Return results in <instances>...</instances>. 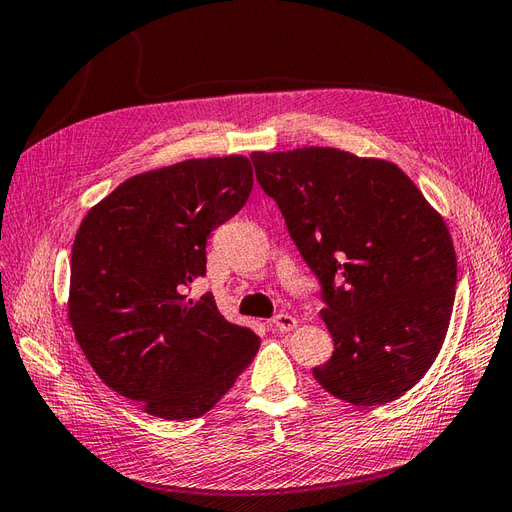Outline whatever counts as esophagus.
Listing matches in <instances>:
<instances>
[{"label": "esophagus", "instance_id": "obj_1", "mask_svg": "<svg viewBox=\"0 0 512 512\" xmlns=\"http://www.w3.org/2000/svg\"><path fill=\"white\" fill-rule=\"evenodd\" d=\"M272 327H275L277 331H290L296 327V318L290 314H277L275 318H272Z\"/></svg>", "mask_w": 512, "mask_h": 512}]
</instances>
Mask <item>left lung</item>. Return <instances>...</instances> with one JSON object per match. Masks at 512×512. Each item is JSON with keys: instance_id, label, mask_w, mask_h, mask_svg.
I'll return each mask as SVG.
<instances>
[{"instance_id": "left-lung-1", "label": "left lung", "mask_w": 512, "mask_h": 512, "mask_svg": "<svg viewBox=\"0 0 512 512\" xmlns=\"http://www.w3.org/2000/svg\"><path fill=\"white\" fill-rule=\"evenodd\" d=\"M251 159L320 285L334 353L316 382L353 406L399 399L436 360L454 307L443 218L395 163L336 148Z\"/></svg>"}]
</instances>
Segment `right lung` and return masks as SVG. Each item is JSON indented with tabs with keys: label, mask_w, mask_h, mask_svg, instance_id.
Returning a JSON list of instances; mask_svg holds the SVG:
<instances>
[{
	"label": "right lung",
	"mask_w": 512,
	"mask_h": 512,
	"mask_svg": "<svg viewBox=\"0 0 512 512\" xmlns=\"http://www.w3.org/2000/svg\"><path fill=\"white\" fill-rule=\"evenodd\" d=\"M253 192L246 157L192 159L128 178L82 220L69 320L93 371L165 421L198 419L253 362L259 338L229 323L207 275V240Z\"/></svg>",
	"instance_id": "obj_1"
}]
</instances>
